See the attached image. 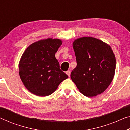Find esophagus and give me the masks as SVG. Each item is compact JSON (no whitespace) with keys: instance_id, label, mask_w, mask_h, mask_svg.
<instances>
[{"instance_id":"1","label":"esophagus","mask_w":130,"mask_h":130,"mask_svg":"<svg viewBox=\"0 0 130 130\" xmlns=\"http://www.w3.org/2000/svg\"><path fill=\"white\" fill-rule=\"evenodd\" d=\"M70 73H71V71H70V70H68L67 71H66V74H67V75L68 76H69V77L70 76Z\"/></svg>"}]
</instances>
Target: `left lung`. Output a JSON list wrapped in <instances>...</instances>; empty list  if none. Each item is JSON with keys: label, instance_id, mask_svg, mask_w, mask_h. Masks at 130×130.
Listing matches in <instances>:
<instances>
[{"label": "left lung", "instance_id": "8db88e82", "mask_svg": "<svg viewBox=\"0 0 130 130\" xmlns=\"http://www.w3.org/2000/svg\"><path fill=\"white\" fill-rule=\"evenodd\" d=\"M77 67L70 77L83 95L93 97L107 88L115 76L116 58L110 46L93 37L74 40Z\"/></svg>", "mask_w": 130, "mask_h": 130}]
</instances>
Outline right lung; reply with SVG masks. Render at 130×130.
<instances>
[{"mask_svg":"<svg viewBox=\"0 0 130 130\" xmlns=\"http://www.w3.org/2000/svg\"><path fill=\"white\" fill-rule=\"evenodd\" d=\"M62 44L59 39H41L25 50L19 61V75L24 85L38 96H47L68 78L60 69L55 53Z\"/></svg>","mask_w":130,"mask_h":130,"instance_id":"add662e5","label":"right lung"}]
</instances>
